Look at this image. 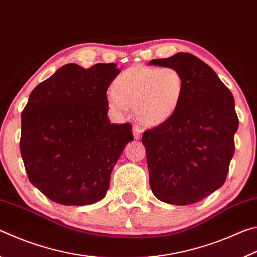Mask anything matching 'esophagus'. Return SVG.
Listing matches in <instances>:
<instances>
[{
    "mask_svg": "<svg viewBox=\"0 0 257 257\" xmlns=\"http://www.w3.org/2000/svg\"><path fill=\"white\" fill-rule=\"evenodd\" d=\"M143 134V129L139 125H134V137L136 139H141Z\"/></svg>",
    "mask_w": 257,
    "mask_h": 257,
    "instance_id": "34e87169",
    "label": "esophagus"
}]
</instances>
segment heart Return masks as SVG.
<instances>
[{
  "mask_svg": "<svg viewBox=\"0 0 257 257\" xmlns=\"http://www.w3.org/2000/svg\"><path fill=\"white\" fill-rule=\"evenodd\" d=\"M184 94L185 79L177 68L139 64L115 78L107 101L114 112L133 108L143 125L156 127L176 114Z\"/></svg>",
  "mask_w": 257,
  "mask_h": 257,
  "instance_id": "heart-1",
  "label": "heart"
}]
</instances>
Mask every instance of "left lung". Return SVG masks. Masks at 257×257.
Masks as SVG:
<instances>
[{
	"instance_id": "left-lung-1",
	"label": "left lung",
	"mask_w": 257,
	"mask_h": 257,
	"mask_svg": "<svg viewBox=\"0 0 257 257\" xmlns=\"http://www.w3.org/2000/svg\"><path fill=\"white\" fill-rule=\"evenodd\" d=\"M150 64L177 68L185 79L176 114L142 136L151 189L164 203H197L227 179L239 125L233 96L214 70L190 53Z\"/></svg>"
}]
</instances>
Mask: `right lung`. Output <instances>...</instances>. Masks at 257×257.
<instances>
[{
  "instance_id": "add662e5",
  "label": "right lung",
  "mask_w": 257,
  "mask_h": 257,
  "mask_svg": "<svg viewBox=\"0 0 257 257\" xmlns=\"http://www.w3.org/2000/svg\"><path fill=\"white\" fill-rule=\"evenodd\" d=\"M115 63L61 67L35 87L21 113L20 153L28 179L62 205H90L105 196L116 161L133 141L130 123L107 118L106 92Z\"/></svg>"
}]
</instances>
